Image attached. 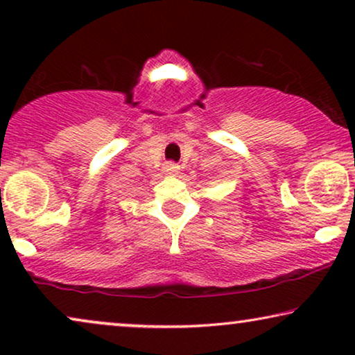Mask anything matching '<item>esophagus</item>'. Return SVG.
Listing matches in <instances>:
<instances>
[{
  "label": "esophagus",
  "instance_id": "34e87169",
  "mask_svg": "<svg viewBox=\"0 0 355 355\" xmlns=\"http://www.w3.org/2000/svg\"><path fill=\"white\" fill-rule=\"evenodd\" d=\"M179 164L174 163V162H168L166 164H164V171H166L168 174H178L179 173Z\"/></svg>",
  "mask_w": 355,
  "mask_h": 355
}]
</instances>
